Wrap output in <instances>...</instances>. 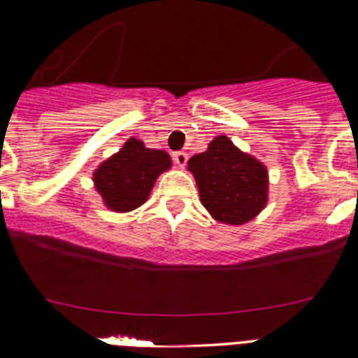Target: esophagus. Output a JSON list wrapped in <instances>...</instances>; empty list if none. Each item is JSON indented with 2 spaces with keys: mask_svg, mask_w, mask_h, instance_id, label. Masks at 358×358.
<instances>
[{
  "mask_svg": "<svg viewBox=\"0 0 358 358\" xmlns=\"http://www.w3.org/2000/svg\"><path fill=\"white\" fill-rule=\"evenodd\" d=\"M173 159H175V162L178 166H185L189 156H187V154L183 152V150H176V152H173Z\"/></svg>",
  "mask_w": 358,
  "mask_h": 358,
  "instance_id": "esophagus-1",
  "label": "esophagus"
}]
</instances>
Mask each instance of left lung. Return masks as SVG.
<instances>
[{"label":"left lung","instance_id":"1","mask_svg":"<svg viewBox=\"0 0 358 358\" xmlns=\"http://www.w3.org/2000/svg\"><path fill=\"white\" fill-rule=\"evenodd\" d=\"M201 202L218 222L241 225L266 204V168L243 154L227 136H216L208 150L189 161Z\"/></svg>","mask_w":358,"mask_h":358}]
</instances>
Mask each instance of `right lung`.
<instances>
[{
	"mask_svg": "<svg viewBox=\"0 0 358 358\" xmlns=\"http://www.w3.org/2000/svg\"><path fill=\"white\" fill-rule=\"evenodd\" d=\"M169 166L171 159L164 150L147 149L140 140L129 138L96 169L95 187L110 209L131 211L147 201L156 178Z\"/></svg>",
	"mask_w": 358,
	"mask_h": 358,
	"instance_id": "right-lung-1",
	"label": "right lung"
}]
</instances>
